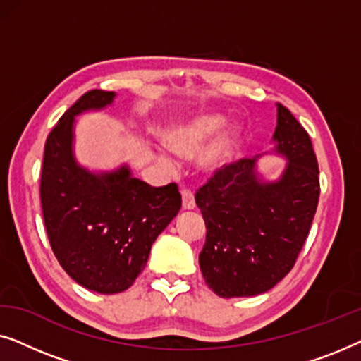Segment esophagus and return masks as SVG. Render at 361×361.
I'll return each mask as SVG.
<instances>
[{
	"label": "esophagus",
	"mask_w": 361,
	"mask_h": 361,
	"mask_svg": "<svg viewBox=\"0 0 361 361\" xmlns=\"http://www.w3.org/2000/svg\"><path fill=\"white\" fill-rule=\"evenodd\" d=\"M182 194V207H184L185 210H192L195 207V199H194V192H192L190 189H187V187H184V189L180 190Z\"/></svg>",
	"instance_id": "esophagus-1"
}]
</instances>
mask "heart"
<instances>
[{
    "label": "heart",
    "mask_w": 361,
    "mask_h": 361,
    "mask_svg": "<svg viewBox=\"0 0 361 361\" xmlns=\"http://www.w3.org/2000/svg\"><path fill=\"white\" fill-rule=\"evenodd\" d=\"M224 121V116L214 115V113L194 116L167 130L162 136V142L174 154L180 157H192L210 141V137L220 130ZM236 145H238V130L235 126L225 128L202 151L199 159L200 166L207 171H214L216 167L224 166L233 156Z\"/></svg>",
    "instance_id": "b5f03b06"
}]
</instances>
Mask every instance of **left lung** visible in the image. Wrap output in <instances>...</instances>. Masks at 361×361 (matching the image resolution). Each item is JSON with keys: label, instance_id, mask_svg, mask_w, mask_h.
<instances>
[{"label": "left lung", "instance_id": "left-lung-1", "mask_svg": "<svg viewBox=\"0 0 361 361\" xmlns=\"http://www.w3.org/2000/svg\"><path fill=\"white\" fill-rule=\"evenodd\" d=\"M276 151L288 157L279 180L259 182L256 159L224 164L195 192L207 235L200 271L220 298H248L274 288L307 240L320 182L312 141L278 103Z\"/></svg>", "mask_w": 361, "mask_h": 361}]
</instances>
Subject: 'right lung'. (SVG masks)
Masks as SVG:
<instances>
[{
	"label": "right lung",
	"mask_w": 361,
	"mask_h": 361,
	"mask_svg": "<svg viewBox=\"0 0 361 361\" xmlns=\"http://www.w3.org/2000/svg\"><path fill=\"white\" fill-rule=\"evenodd\" d=\"M113 98V92L90 90L63 113L47 136L41 171L42 216L54 255L75 283L100 294L135 283L157 235L182 205L176 182L151 187L126 166L110 174L77 166L73 120Z\"/></svg>",
	"instance_id": "right-lung-1"
}]
</instances>
